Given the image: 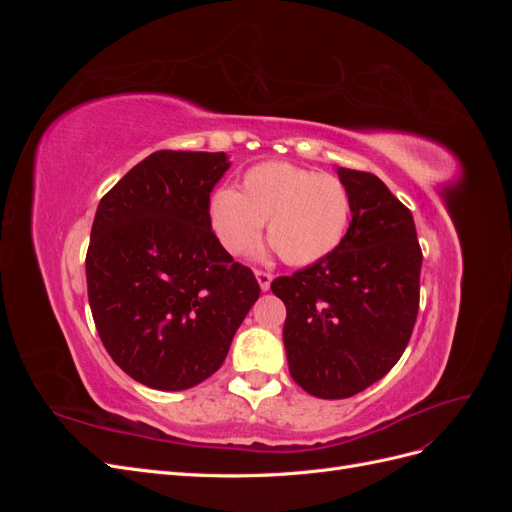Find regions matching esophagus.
I'll return each instance as SVG.
<instances>
[{"instance_id":"34e87169","label":"esophagus","mask_w":512,"mask_h":512,"mask_svg":"<svg viewBox=\"0 0 512 512\" xmlns=\"http://www.w3.org/2000/svg\"><path fill=\"white\" fill-rule=\"evenodd\" d=\"M256 280L262 290H269L271 282H273V275L269 271H256Z\"/></svg>"}]
</instances>
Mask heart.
<instances>
[{"mask_svg": "<svg viewBox=\"0 0 512 512\" xmlns=\"http://www.w3.org/2000/svg\"><path fill=\"white\" fill-rule=\"evenodd\" d=\"M350 215L342 181L284 162L252 166L241 179V192L220 188L209 205L211 226L230 254L243 256L256 247L267 222L269 243L294 267L333 254L346 237Z\"/></svg>", "mask_w": 512, "mask_h": 512, "instance_id": "obj_1", "label": "heart"}]
</instances>
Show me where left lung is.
I'll return each mask as SVG.
<instances>
[{
    "label": "left lung",
    "instance_id": "1",
    "mask_svg": "<svg viewBox=\"0 0 512 512\" xmlns=\"http://www.w3.org/2000/svg\"><path fill=\"white\" fill-rule=\"evenodd\" d=\"M352 203L342 245L271 282L286 305L290 376L320 399H346L404 354L421 299L423 252L410 209L371 173L339 168Z\"/></svg>",
    "mask_w": 512,
    "mask_h": 512
}]
</instances>
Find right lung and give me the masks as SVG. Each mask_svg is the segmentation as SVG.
Listing matches in <instances>:
<instances>
[{"label":"right lung","mask_w":512,"mask_h":512,"mask_svg":"<svg viewBox=\"0 0 512 512\" xmlns=\"http://www.w3.org/2000/svg\"><path fill=\"white\" fill-rule=\"evenodd\" d=\"M226 153L162 149L100 200L85 271L91 316L111 359L149 389L207 380L260 297L250 267L215 237L209 196Z\"/></svg>","instance_id":"add662e5"}]
</instances>
